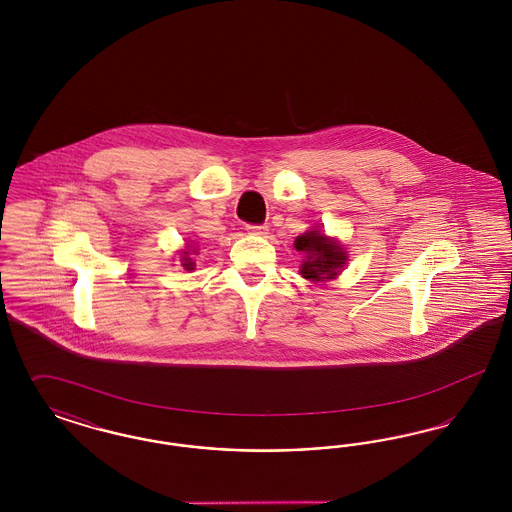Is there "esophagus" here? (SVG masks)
<instances>
[{"label":"esophagus","mask_w":512,"mask_h":512,"mask_svg":"<svg viewBox=\"0 0 512 512\" xmlns=\"http://www.w3.org/2000/svg\"><path fill=\"white\" fill-rule=\"evenodd\" d=\"M245 230H247L249 234H255V236H265V234H268L267 224H247Z\"/></svg>","instance_id":"esophagus-1"}]
</instances>
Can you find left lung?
I'll list each match as a JSON object with an SVG mask.
<instances>
[{
  "mask_svg": "<svg viewBox=\"0 0 512 512\" xmlns=\"http://www.w3.org/2000/svg\"><path fill=\"white\" fill-rule=\"evenodd\" d=\"M293 245L297 251H303L307 255L301 265V274L303 278H309L313 282L334 278L347 261V255L341 249V245L328 240L318 230H311L299 236Z\"/></svg>",
  "mask_w": 512,
  "mask_h": 512,
  "instance_id": "8db88e82",
  "label": "left lung"
}]
</instances>
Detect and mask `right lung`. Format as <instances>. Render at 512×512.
Listing matches in <instances>:
<instances>
[{
    "instance_id": "obj_1",
    "label": "right lung",
    "mask_w": 512,
    "mask_h": 512,
    "mask_svg": "<svg viewBox=\"0 0 512 512\" xmlns=\"http://www.w3.org/2000/svg\"><path fill=\"white\" fill-rule=\"evenodd\" d=\"M188 255H190V251L186 249V251L182 253V267L186 268V270H194V263H192V259H190Z\"/></svg>"
}]
</instances>
